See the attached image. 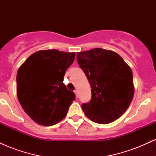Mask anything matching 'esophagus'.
<instances>
[{
    "mask_svg": "<svg viewBox=\"0 0 156 156\" xmlns=\"http://www.w3.org/2000/svg\"><path fill=\"white\" fill-rule=\"evenodd\" d=\"M74 92H75V94H76V98H78V90H75Z\"/></svg>",
    "mask_w": 156,
    "mask_h": 156,
    "instance_id": "obj_1",
    "label": "esophagus"
}]
</instances>
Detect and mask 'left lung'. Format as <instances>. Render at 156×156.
Listing matches in <instances>:
<instances>
[{"mask_svg": "<svg viewBox=\"0 0 156 156\" xmlns=\"http://www.w3.org/2000/svg\"><path fill=\"white\" fill-rule=\"evenodd\" d=\"M77 62L92 88L91 101L82 104L85 115L99 124L120 117L133 98L130 67L115 52L102 48L78 52Z\"/></svg>", "mask_w": 156, "mask_h": 156, "instance_id": "obj_1", "label": "left lung"}]
</instances>
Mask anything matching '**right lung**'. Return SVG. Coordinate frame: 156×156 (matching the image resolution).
<instances>
[{
	"instance_id": "1",
	"label": "right lung",
	"mask_w": 156,
	"mask_h": 156,
	"mask_svg": "<svg viewBox=\"0 0 156 156\" xmlns=\"http://www.w3.org/2000/svg\"><path fill=\"white\" fill-rule=\"evenodd\" d=\"M76 53L57 50L39 51L30 55L17 74V94L25 112L39 125L51 126L67 115L76 99L63 83Z\"/></svg>"
}]
</instances>
